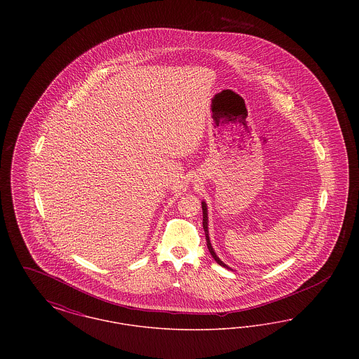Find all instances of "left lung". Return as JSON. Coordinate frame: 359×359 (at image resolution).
Returning a JSON list of instances; mask_svg holds the SVG:
<instances>
[{
	"mask_svg": "<svg viewBox=\"0 0 359 359\" xmlns=\"http://www.w3.org/2000/svg\"><path fill=\"white\" fill-rule=\"evenodd\" d=\"M202 210H203V229H205V241H207V248H208V252H210V255L212 256V258L221 265V266H224V268H227V269H230L226 264H223L222 261L219 259V257L217 256V253L214 252V249H212V246H211V242H210V237H208V217H207V205H205V202H202Z\"/></svg>",
	"mask_w": 359,
	"mask_h": 359,
	"instance_id": "left-lung-1",
	"label": "left lung"
}]
</instances>
